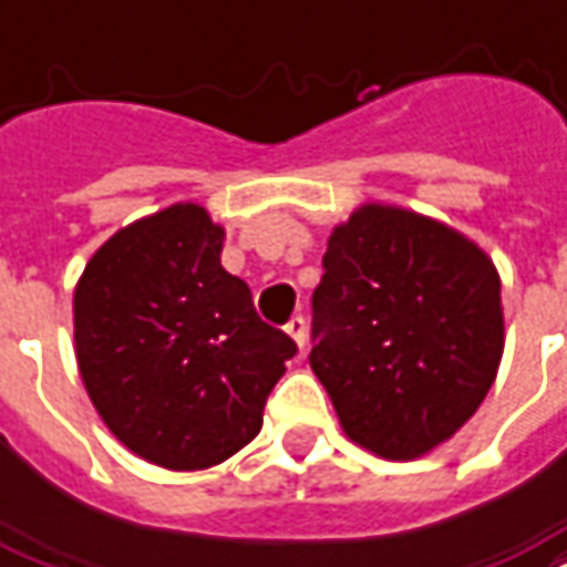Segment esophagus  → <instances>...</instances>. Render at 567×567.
Listing matches in <instances>:
<instances>
[{"mask_svg":"<svg viewBox=\"0 0 567 567\" xmlns=\"http://www.w3.org/2000/svg\"><path fill=\"white\" fill-rule=\"evenodd\" d=\"M285 332L297 341V348L302 351V344H306V318H302V315H293L291 321H288V327H285Z\"/></svg>","mask_w":567,"mask_h":567,"instance_id":"obj_1","label":"esophagus"}]
</instances>
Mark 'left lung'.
I'll return each mask as SVG.
<instances>
[{
    "label": "left lung",
    "mask_w": 567,
    "mask_h": 567,
    "mask_svg": "<svg viewBox=\"0 0 567 567\" xmlns=\"http://www.w3.org/2000/svg\"><path fill=\"white\" fill-rule=\"evenodd\" d=\"M499 288L482 246L408 207L369 202L332 228L309 365L344 437L386 461L455 437L503 360Z\"/></svg>",
    "instance_id": "obj_1"
}]
</instances>
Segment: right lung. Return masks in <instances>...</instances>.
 <instances>
[{
	"label": "right lung",
	"instance_id": "obj_1",
	"mask_svg": "<svg viewBox=\"0 0 567 567\" xmlns=\"http://www.w3.org/2000/svg\"><path fill=\"white\" fill-rule=\"evenodd\" d=\"M223 240L205 207L178 202L118 228L73 288L82 386L121 446L163 470H207L252 443L297 353L223 267Z\"/></svg>",
	"mask_w": 567,
	"mask_h": 567
}]
</instances>
